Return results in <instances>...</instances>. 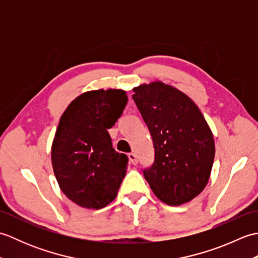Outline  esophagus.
Segmentation results:
<instances>
[{
    "instance_id": "esophagus-1",
    "label": "esophagus",
    "mask_w": 258,
    "mask_h": 258,
    "mask_svg": "<svg viewBox=\"0 0 258 258\" xmlns=\"http://www.w3.org/2000/svg\"><path fill=\"white\" fill-rule=\"evenodd\" d=\"M128 160L130 162L133 164V165H136L138 164V157H136V155L134 154V153H130L128 154Z\"/></svg>"
}]
</instances>
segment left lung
Instances as JSON below:
<instances>
[{
	"label": "left lung",
	"instance_id": "left-lung-1",
	"mask_svg": "<svg viewBox=\"0 0 258 258\" xmlns=\"http://www.w3.org/2000/svg\"><path fill=\"white\" fill-rule=\"evenodd\" d=\"M133 92L155 149L154 164L144 169L145 179L167 205L190 202L211 176L215 157L211 127L193 100L176 87L154 81Z\"/></svg>",
	"mask_w": 258,
	"mask_h": 258
}]
</instances>
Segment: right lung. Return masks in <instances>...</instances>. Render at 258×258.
<instances>
[{
	"instance_id": "1",
	"label": "right lung",
	"mask_w": 258,
	"mask_h": 258,
	"mask_svg": "<svg viewBox=\"0 0 258 258\" xmlns=\"http://www.w3.org/2000/svg\"><path fill=\"white\" fill-rule=\"evenodd\" d=\"M127 104L123 90L82 93L59 118L51 160L59 188L75 204L100 210L115 200L128 158L113 149L111 128Z\"/></svg>"
}]
</instances>
